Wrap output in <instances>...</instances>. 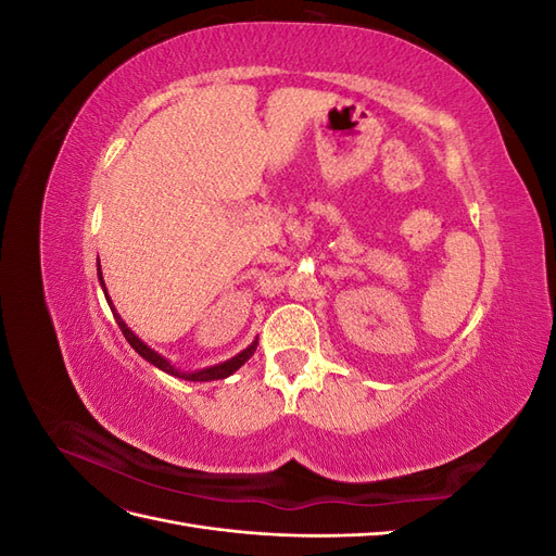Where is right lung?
Masks as SVG:
<instances>
[{"instance_id": "obj_1", "label": "right lung", "mask_w": 556, "mask_h": 556, "mask_svg": "<svg viewBox=\"0 0 556 556\" xmlns=\"http://www.w3.org/2000/svg\"><path fill=\"white\" fill-rule=\"evenodd\" d=\"M97 276H99V285H102V290H104V296H106V301H109V306H111V313H113V317H115V323H117V327H121V331L125 333V339H127V343L139 352V355L146 359V362H150L153 366H157L160 371H164V374H169V376H174V378H180V380H190V382H211V380H223V378H229L231 374H237L239 368L255 355V350H257V339L252 341L245 350H241L239 355H233L231 359H227V362H220V364H215V366H206V368H199V371H180V368H176L169 359L166 357H162L160 352H155L153 348L150 345H146L137 333H134L127 325H125V319L121 317V313L115 311V306H113V301H111V296H109V290H106V282H104V276H102V266H99V260H97Z\"/></svg>"}]
</instances>
